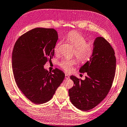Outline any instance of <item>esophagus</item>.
<instances>
[{
	"instance_id": "esophagus-1",
	"label": "esophagus",
	"mask_w": 127,
	"mask_h": 127,
	"mask_svg": "<svg viewBox=\"0 0 127 127\" xmlns=\"http://www.w3.org/2000/svg\"><path fill=\"white\" fill-rule=\"evenodd\" d=\"M65 78L66 79H69V76L67 74H65Z\"/></svg>"
}]
</instances>
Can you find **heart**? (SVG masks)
<instances>
[{"mask_svg":"<svg viewBox=\"0 0 127 127\" xmlns=\"http://www.w3.org/2000/svg\"><path fill=\"white\" fill-rule=\"evenodd\" d=\"M66 38L67 41L75 47L74 54L80 61L85 63L91 58L93 53V46L91 43L86 42V38L81 34L72 31L67 34ZM60 45L61 42L55 45L54 48L55 53H58L59 52ZM76 64L75 59H64L59 63V65L66 72H70Z\"/></svg>","mask_w":127,"mask_h":127,"instance_id":"obj_1","label":"heart"}]
</instances>
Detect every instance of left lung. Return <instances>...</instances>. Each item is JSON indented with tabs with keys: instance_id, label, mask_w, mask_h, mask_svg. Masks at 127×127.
Here are the masks:
<instances>
[{
	"instance_id": "8db88e82",
	"label": "left lung",
	"mask_w": 127,
	"mask_h": 127,
	"mask_svg": "<svg viewBox=\"0 0 127 127\" xmlns=\"http://www.w3.org/2000/svg\"><path fill=\"white\" fill-rule=\"evenodd\" d=\"M116 69L115 52L103 37H97L94 42L93 53L79 70L87 73L85 80L70 76L73 87L69 89L70 102L78 109L87 111L99 104L112 87Z\"/></svg>"
}]
</instances>
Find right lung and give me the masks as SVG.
<instances>
[{"label":"right lung","instance_id":"obj_1","mask_svg":"<svg viewBox=\"0 0 127 127\" xmlns=\"http://www.w3.org/2000/svg\"><path fill=\"white\" fill-rule=\"evenodd\" d=\"M58 39L54 29L35 28L20 36L14 46L12 61L15 82L35 104L50 100L64 78V74L58 68L51 73L44 68L54 56Z\"/></svg>","mask_w":127,"mask_h":127}]
</instances>
